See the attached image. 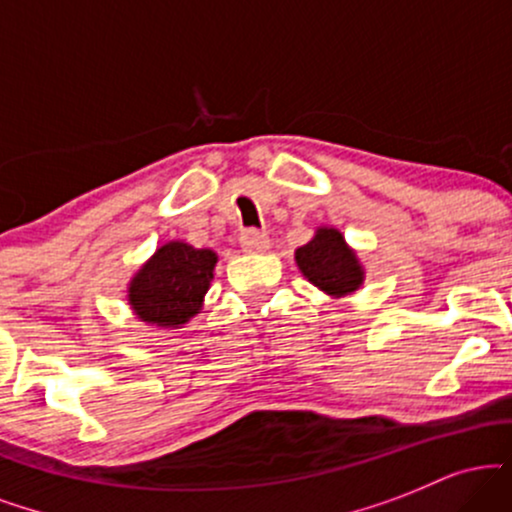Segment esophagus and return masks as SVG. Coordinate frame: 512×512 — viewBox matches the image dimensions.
Masks as SVG:
<instances>
[{
	"instance_id": "34e87169",
	"label": "esophagus",
	"mask_w": 512,
	"mask_h": 512,
	"mask_svg": "<svg viewBox=\"0 0 512 512\" xmlns=\"http://www.w3.org/2000/svg\"><path fill=\"white\" fill-rule=\"evenodd\" d=\"M240 248L245 252H264L269 248V236L260 231H245L240 236Z\"/></svg>"
}]
</instances>
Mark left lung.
I'll return each instance as SVG.
<instances>
[{
	"mask_svg": "<svg viewBox=\"0 0 512 512\" xmlns=\"http://www.w3.org/2000/svg\"><path fill=\"white\" fill-rule=\"evenodd\" d=\"M296 264L305 279L327 296H349L363 284L361 262L337 228H317L313 240L296 250Z\"/></svg>",
	"mask_w": 512,
	"mask_h": 512,
	"instance_id": "left-lung-1",
	"label": "left lung"
}]
</instances>
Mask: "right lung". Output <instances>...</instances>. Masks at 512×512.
<instances>
[{
    "mask_svg": "<svg viewBox=\"0 0 512 512\" xmlns=\"http://www.w3.org/2000/svg\"><path fill=\"white\" fill-rule=\"evenodd\" d=\"M214 267V250H197L170 240L132 276L127 301L142 322L175 330L202 310Z\"/></svg>",
    "mask_w": 512,
    "mask_h": 512,
    "instance_id": "obj_1",
    "label": "right lung"
}]
</instances>
